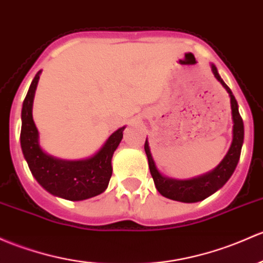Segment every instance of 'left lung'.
Here are the masks:
<instances>
[{
	"label": "left lung",
	"instance_id": "obj_1",
	"mask_svg": "<svg viewBox=\"0 0 263 263\" xmlns=\"http://www.w3.org/2000/svg\"><path fill=\"white\" fill-rule=\"evenodd\" d=\"M212 70L214 73L215 78L222 83V85L226 88L227 92L229 93V97H231L232 117H233V141H232L231 148L227 153L224 159L222 160V162L212 173L203 176H199V178L192 179V180H173V179L165 178V176H162L157 171L153 156H151L147 139H146L145 153L147 155L148 167H150L151 176H153L156 189L165 198L178 201H184V203H195V201L203 200V199L212 195L213 193L217 192L218 189H220L228 181V179L231 178L233 171L236 170L237 164H238L239 156H241L243 137H245L243 120L238 112V104H237V101L234 98L232 90L222 81V78L219 77L217 68L214 65H212Z\"/></svg>",
	"mask_w": 263,
	"mask_h": 263
}]
</instances>
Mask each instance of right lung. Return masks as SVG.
<instances>
[{
    "instance_id": "obj_1",
    "label": "right lung",
    "mask_w": 263,
    "mask_h": 263,
    "mask_svg": "<svg viewBox=\"0 0 263 263\" xmlns=\"http://www.w3.org/2000/svg\"><path fill=\"white\" fill-rule=\"evenodd\" d=\"M35 76L29 88L21 112V148L30 171L39 184L57 197L68 200H84L103 193L112 176L113 153L123 137V129H117L109 136L103 147L90 159L82 161H63L54 159L41 150L39 132L32 120V102L40 78Z\"/></svg>"
}]
</instances>
